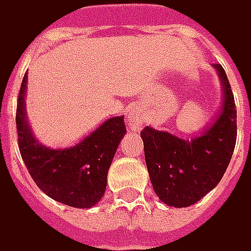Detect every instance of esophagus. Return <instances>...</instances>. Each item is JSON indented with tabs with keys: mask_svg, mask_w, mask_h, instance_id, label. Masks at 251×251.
<instances>
[{
	"mask_svg": "<svg viewBox=\"0 0 251 251\" xmlns=\"http://www.w3.org/2000/svg\"><path fill=\"white\" fill-rule=\"evenodd\" d=\"M128 123L129 126L132 127L134 129L139 128L141 126H142V117H141V114L138 113L137 110H129L128 112Z\"/></svg>",
	"mask_w": 251,
	"mask_h": 251,
	"instance_id": "34e87169",
	"label": "esophagus"
}]
</instances>
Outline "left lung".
Returning a JSON list of instances; mask_svg holds the SVG:
<instances>
[{"label":"left lung","instance_id":"1","mask_svg":"<svg viewBox=\"0 0 251 251\" xmlns=\"http://www.w3.org/2000/svg\"><path fill=\"white\" fill-rule=\"evenodd\" d=\"M224 88L221 114L200 137L188 141L145 127L141 131L151 182L161 201L188 207L214 189L226 171L236 144V105L224 67L213 65Z\"/></svg>","mask_w":251,"mask_h":251}]
</instances>
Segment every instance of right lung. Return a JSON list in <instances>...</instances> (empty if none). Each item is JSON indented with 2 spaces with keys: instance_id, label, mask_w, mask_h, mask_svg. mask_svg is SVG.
<instances>
[{
  "instance_id": "obj_1",
  "label": "right lung",
  "mask_w": 251,
  "mask_h": 251,
  "mask_svg": "<svg viewBox=\"0 0 251 251\" xmlns=\"http://www.w3.org/2000/svg\"><path fill=\"white\" fill-rule=\"evenodd\" d=\"M26 82L25 75L18 97L16 129L20 154L28 174L53 200L72 207H92L105 193L107 171L127 132L124 116L110 117L75 146L48 149L37 142L26 120Z\"/></svg>"
}]
</instances>
